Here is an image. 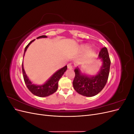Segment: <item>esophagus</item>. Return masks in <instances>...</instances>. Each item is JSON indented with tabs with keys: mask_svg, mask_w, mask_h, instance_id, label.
<instances>
[{
	"mask_svg": "<svg viewBox=\"0 0 134 134\" xmlns=\"http://www.w3.org/2000/svg\"><path fill=\"white\" fill-rule=\"evenodd\" d=\"M67 66H68V69H72V65L71 63L68 64Z\"/></svg>",
	"mask_w": 134,
	"mask_h": 134,
	"instance_id": "34e87169",
	"label": "esophagus"
}]
</instances>
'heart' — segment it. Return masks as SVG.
Returning <instances> with one entry per match:
<instances>
[{
    "label": "heart",
    "instance_id": "b5f03b06",
    "mask_svg": "<svg viewBox=\"0 0 134 134\" xmlns=\"http://www.w3.org/2000/svg\"><path fill=\"white\" fill-rule=\"evenodd\" d=\"M85 48H88L89 47L88 46H85ZM96 54V50H91L89 52V55H90V56H94Z\"/></svg>",
    "mask_w": 134,
    "mask_h": 134
}]
</instances>
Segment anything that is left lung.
<instances>
[{
	"label": "left lung",
	"mask_w": 134,
	"mask_h": 134,
	"mask_svg": "<svg viewBox=\"0 0 134 134\" xmlns=\"http://www.w3.org/2000/svg\"><path fill=\"white\" fill-rule=\"evenodd\" d=\"M97 59L100 61L102 65L99 71L94 75H91L82 72L78 66L74 69L75 76L72 85L76 92L81 95L93 97L98 94L106 86L111 64L106 47L101 49Z\"/></svg>",
	"instance_id": "obj_1"
}]
</instances>
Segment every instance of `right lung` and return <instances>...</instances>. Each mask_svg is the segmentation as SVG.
Listing matches in <instances>:
<instances>
[{
  "label": "right lung",
  "mask_w": 134,
  "mask_h": 134,
  "mask_svg": "<svg viewBox=\"0 0 134 134\" xmlns=\"http://www.w3.org/2000/svg\"><path fill=\"white\" fill-rule=\"evenodd\" d=\"M47 36L43 35V36H39V37L37 38V39L47 38ZM35 40V39L32 40V41L28 43L27 45V46L26 47L25 51H24L23 58L24 56H25V53L27 50L28 47H29V46L31 44V43L33 42ZM22 66L23 78L27 87L28 88V90H29V91L32 93V94H34V95L40 97H47L48 96H50L57 91L58 88L59 80L61 78H62V76L63 75L64 72H65L67 70V66L65 65L63 68L60 69L59 70H57L55 72H54V73L51 75V76H50V78H49V79L44 82V83L41 85H37L32 83L31 81V80L29 79V78L28 77V76L27 75L26 71L25 69H24L23 63H22Z\"/></svg>",
  "instance_id": "obj_1"
}]
</instances>
